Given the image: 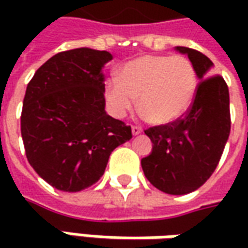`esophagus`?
Segmentation results:
<instances>
[{
    "instance_id": "1",
    "label": "esophagus",
    "mask_w": 248,
    "mask_h": 248,
    "mask_svg": "<svg viewBox=\"0 0 248 248\" xmlns=\"http://www.w3.org/2000/svg\"><path fill=\"white\" fill-rule=\"evenodd\" d=\"M132 135H139V134H142V128L138 127V125H132Z\"/></svg>"
}]
</instances>
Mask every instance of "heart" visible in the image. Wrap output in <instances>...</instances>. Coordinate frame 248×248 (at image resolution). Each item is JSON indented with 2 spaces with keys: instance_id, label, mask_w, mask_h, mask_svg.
Segmentation results:
<instances>
[{
  "instance_id": "obj_1",
  "label": "heart",
  "mask_w": 248,
  "mask_h": 248,
  "mask_svg": "<svg viewBox=\"0 0 248 248\" xmlns=\"http://www.w3.org/2000/svg\"><path fill=\"white\" fill-rule=\"evenodd\" d=\"M197 84L195 67L185 56L143 55L121 66L119 78L106 81L105 99L110 113L121 119L139 96V109L146 119L166 125L189 111Z\"/></svg>"
}]
</instances>
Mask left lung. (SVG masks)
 Wrapping results in <instances>:
<instances>
[{"label":"left lung","instance_id":"1","mask_svg":"<svg viewBox=\"0 0 248 248\" xmlns=\"http://www.w3.org/2000/svg\"><path fill=\"white\" fill-rule=\"evenodd\" d=\"M187 55L200 80L195 100L184 119L145 131L153 148L140 164L149 182L168 195L195 192L219 163L231 132L229 90L213 62L202 52L176 46Z\"/></svg>","mask_w":248,"mask_h":248}]
</instances>
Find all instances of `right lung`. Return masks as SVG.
<instances>
[{"instance_id": "right-lung-1", "label": "right lung", "mask_w": 248, "mask_h": 248, "mask_svg": "<svg viewBox=\"0 0 248 248\" xmlns=\"http://www.w3.org/2000/svg\"><path fill=\"white\" fill-rule=\"evenodd\" d=\"M108 51L77 48L56 53L35 72L23 99L20 129L34 171L63 192H80L103 175L131 127L105 110L102 69Z\"/></svg>"}]
</instances>
